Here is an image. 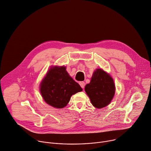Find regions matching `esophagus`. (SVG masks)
<instances>
[{
	"mask_svg": "<svg viewBox=\"0 0 151 151\" xmlns=\"http://www.w3.org/2000/svg\"><path fill=\"white\" fill-rule=\"evenodd\" d=\"M79 85L81 86V88H84V87H85V83H84V82H83V81H82V82H80V83H79Z\"/></svg>",
	"mask_w": 151,
	"mask_h": 151,
	"instance_id": "1",
	"label": "esophagus"
}]
</instances>
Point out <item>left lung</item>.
Here are the masks:
<instances>
[{"instance_id": "obj_1", "label": "left lung", "mask_w": 151, "mask_h": 151, "mask_svg": "<svg viewBox=\"0 0 151 151\" xmlns=\"http://www.w3.org/2000/svg\"><path fill=\"white\" fill-rule=\"evenodd\" d=\"M115 90L113 79L101 68H97L94 72L90 83L85 87V91L92 105L98 109L109 104Z\"/></svg>"}]
</instances>
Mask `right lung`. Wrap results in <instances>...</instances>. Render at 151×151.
<instances>
[{"mask_svg":"<svg viewBox=\"0 0 151 151\" xmlns=\"http://www.w3.org/2000/svg\"><path fill=\"white\" fill-rule=\"evenodd\" d=\"M64 66L51 67L40 84V93L49 105L63 108L69 102L72 96L83 90L70 77Z\"/></svg>","mask_w":151,"mask_h":151,"instance_id":"obj_1","label":"right lung"}]
</instances>
